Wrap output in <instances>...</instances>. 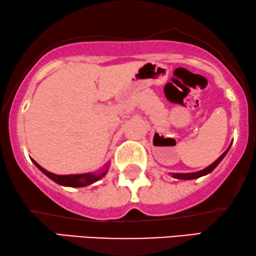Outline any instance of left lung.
I'll list each match as a JSON object with an SVG mask.
<instances>
[{
    "mask_svg": "<svg viewBox=\"0 0 256 256\" xmlns=\"http://www.w3.org/2000/svg\"><path fill=\"white\" fill-rule=\"evenodd\" d=\"M229 148H230V146H229L227 150L223 152L221 156H220L218 160H216L214 163L212 164V166H206V169H203V170H200V171H197V172H189V174H180H180L178 172L174 174H174H171V176H172L174 178H177V180H196V178H200V177H202V176H206V174H208L212 172V171L214 170L215 168L218 166L220 162H221L223 158H224L226 154H227V152L229 151Z\"/></svg>",
    "mask_w": 256,
    "mask_h": 256,
    "instance_id": "obj_1",
    "label": "left lung"
}]
</instances>
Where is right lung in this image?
<instances>
[{"instance_id":"1","label":"right lung","mask_w":256,"mask_h":256,"mask_svg":"<svg viewBox=\"0 0 256 256\" xmlns=\"http://www.w3.org/2000/svg\"><path fill=\"white\" fill-rule=\"evenodd\" d=\"M33 163L38 166V170H41L42 172L46 174L47 177H50L52 180L60 184V186H70V188H82V186H90V184L96 183V180H102V177L108 174V166L100 172H88V174H56L53 172H50L46 169H44L41 166H38L36 162L33 160Z\"/></svg>"}]
</instances>
